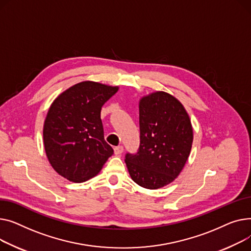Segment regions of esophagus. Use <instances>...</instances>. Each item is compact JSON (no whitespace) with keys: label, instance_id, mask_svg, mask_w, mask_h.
I'll return each mask as SVG.
<instances>
[{"label":"esophagus","instance_id":"esophagus-1","mask_svg":"<svg viewBox=\"0 0 251 251\" xmlns=\"http://www.w3.org/2000/svg\"><path fill=\"white\" fill-rule=\"evenodd\" d=\"M124 152V147L123 146H117L114 148V154L115 155H121Z\"/></svg>","mask_w":251,"mask_h":251}]
</instances>
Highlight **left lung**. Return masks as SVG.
Returning a JSON list of instances; mask_svg holds the SVG:
<instances>
[{
	"label": "left lung",
	"instance_id": "left-lung-1",
	"mask_svg": "<svg viewBox=\"0 0 251 251\" xmlns=\"http://www.w3.org/2000/svg\"><path fill=\"white\" fill-rule=\"evenodd\" d=\"M141 144L137 154H126L130 178L144 188L171 183L182 171L194 142V129L182 103L164 91L139 101Z\"/></svg>",
	"mask_w": 251,
	"mask_h": 251
}]
</instances>
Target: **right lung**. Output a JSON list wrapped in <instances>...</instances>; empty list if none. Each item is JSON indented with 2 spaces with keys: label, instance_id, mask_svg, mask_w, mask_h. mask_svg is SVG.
Masks as SVG:
<instances>
[{
  "label": "right lung",
  "instance_id": "right-lung-1",
  "mask_svg": "<svg viewBox=\"0 0 251 251\" xmlns=\"http://www.w3.org/2000/svg\"><path fill=\"white\" fill-rule=\"evenodd\" d=\"M119 86L83 81L50 104L43 124V145L54 171L72 182L96 176L113 154L103 136L101 107Z\"/></svg>",
  "mask_w": 251,
  "mask_h": 251
}]
</instances>
